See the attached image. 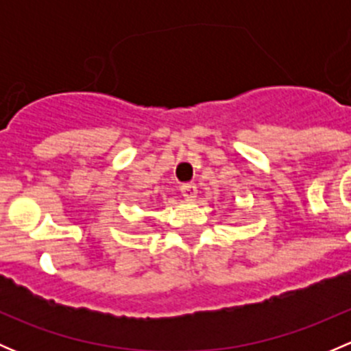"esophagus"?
I'll return each mask as SVG.
<instances>
[{
  "mask_svg": "<svg viewBox=\"0 0 351 351\" xmlns=\"http://www.w3.org/2000/svg\"><path fill=\"white\" fill-rule=\"evenodd\" d=\"M182 195L185 197V200H195L197 197V186L193 183H185L182 185Z\"/></svg>",
  "mask_w": 351,
  "mask_h": 351,
  "instance_id": "34e87169",
  "label": "esophagus"
}]
</instances>
